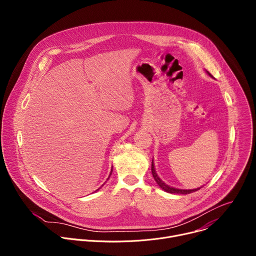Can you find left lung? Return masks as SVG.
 Returning a JSON list of instances; mask_svg holds the SVG:
<instances>
[{"label": "left lung", "instance_id": "1", "mask_svg": "<svg viewBox=\"0 0 256 256\" xmlns=\"http://www.w3.org/2000/svg\"><path fill=\"white\" fill-rule=\"evenodd\" d=\"M206 74H208L210 77H212V75L210 74V72H208V70H206ZM152 174H153V177H154L155 181L157 182V184L160 186V188H162L164 192H169V194H188L194 192L198 190L200 188H202V186H200V188H194V190H179V188H172V186H170L166 184L165 182H164V181H162V179L158 176V174H157V172H156V169H155V165H154V161H153V160H152Z\"/></svg>", "mask_w": 256, "mask_h": 256}]
</instances>
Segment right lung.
<instances>
[{
  "label": "right lung",
  "mask_w": 256,
  "mask_h": 256,
  "mask_svg": "<svg viewBox=\"0 0 256 256\" xmlns=\"http://www.w3.org/2000/svg\"><path fill=\"white\" fill-rule=\"evenodd\" d=\"M112 172H110V174H109V177H110V175H112ZM109 177H108V178H107V179H109ZM103 186H104V184H103ZM99 190V188H98V190ZM97 190H96V192H97Z\"/></svg>",
  "instance_id": "right-lung-1"
}]
</instances>
